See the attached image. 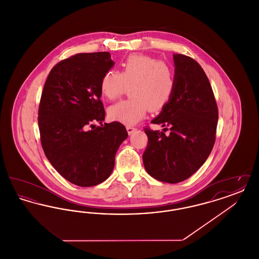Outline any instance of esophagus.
<instances>
[{"instance_id": "obj_1", "label": "esophagus", "mask_w": 259, "mask_h": 259, "mask_svg": "<svg viewBox=\"0 0 259 259\" xmlns=\"http://www.w3.org/2000/svg\"><path fill=\"white\" fill-rule=\"evenodd\" d=\"M126 129H127V132H128L129 135H132V134L135 132L136 130H137L134 126H131V125H128V126L126 127Z\"/></svg>"}]
</instances>
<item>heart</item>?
Instances as JSON below:
<instances>
[{
	"label": "heart",
	"mask_w": 259,
	"mask_h": 259,
	"mask_svg": "<svg viewBox=\"0 0 259 259\" xmlns=\"http://www.w3.org/2000/svg\"><path fill=\"white\" fill-rule=\"evenodd\" d=\"M176 87L172 68L165 62L147 55H131L122 63L120 73L108 71L100 83L108 100L119 98L129 89L128 100L109 108V116L121 123L136 124L147 113L162 110L172 98Z\"/></svg>",
	"instance_id": "obj_1"
}]
</instances>
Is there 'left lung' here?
Listing matches in <instances>:
<instances>
[{
    "label": "left lung",
    "instance_id": "8db88e82",
    "mask_svg": "<svg viewBox=\"0 0 259 259\" xmlns=\"http://www.w3.org/2000/svg\"><path fill=\"white\" fill-rule=\"evenodd\" d=\"M176 87L172 98L151 123L162 131L145 128V168L152 178L178 184L192 176L209 157L215 141L219 111L209 78L191 57L174 54ZM169 126L170 133L164 132Z\"/></svg>",
    "mask_w": 259,
    "mask_h": 259
}]
</instances>
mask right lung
I'll return each instance as SVG.
<instances>
[{
  "mask_svg": "<svg viewBox=\"0 0 259 259\" xmlns=\"http://www.w3.org/2000/svg\"><path fill=\"white\" fill-rule=\"evenodd\" d=\"M113 65L110 52L75 54L52 68L41 93L37 117L41 147L54 169L78 186L106 181L128 137L123 124L102 123L106 112L100 83Z\"/></svg>",
  "mask_w": 259,
  "mask_h": 259,
  "instance_id": "obj_1",
  "label": "right lung"
}]
</instances>
